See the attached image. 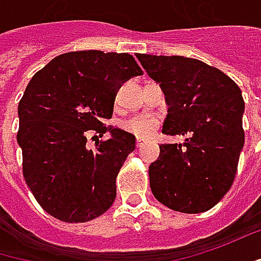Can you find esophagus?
Wrapping results in <instances>:
<instances>
[{
	"mask_svg": "<svg viewBox=\"0 0 261 261\" xmlns=\"http://www.w3.org/2000/svg\"><path fill=\"white\" fill-rule=\"evenodd\" d=\"M143 143H145V140H143L142 137H137V140H136V146H137V147H140Z\"/></svg>",
	"mask_w": 261,
	"mask_h": 261,
	"instance_id": "obj_1",
	"label": "esophagus"
}]
</instances>
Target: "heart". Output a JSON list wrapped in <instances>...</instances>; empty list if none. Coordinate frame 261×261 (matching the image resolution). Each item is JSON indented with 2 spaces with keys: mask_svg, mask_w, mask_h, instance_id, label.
<instances>
[{
  "mask_svg": "<svg viewBox=\"0 0 261 261\" xmlns=\"http://www.w3.org/2000/svg\"><path fill=\"white\" fill-rule=\"evenodd\" d=\"M122 128L137 137H149L158 128V121L156 118L149 115L133 116L130 119L124 121Z\"/></svg>",
  "mask_w": 261,
  "mask_h": 261,
  "instance_id": "1",
  "label": "heart"
}]
</instances>
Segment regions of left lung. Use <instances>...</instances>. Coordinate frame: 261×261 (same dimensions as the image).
Instances as JSON below:
<instances>
[{"mask_svg": "<svg viewBox=\"0 0 261 261\" xmlns=\"http://www.w3.org/2000/svg\"><path fill=\"white\" fill-rule=\"evenodd\" d=\"M162 88L168 114L162 133L186 136L183 147L161 145L149 165L153 196L174 211L213 208L230 189L244 147V99L226 73L183 56L136 54Z\"/></svg>", "mask_w": 261, "mask_h": 261, "instance_id": "1", "label": "left lung"}]
</instances>
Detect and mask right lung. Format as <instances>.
I'll return each instance as SVG.
<instances>
[{"mask_svg": "<svg viewBox=\"0 0 261 261\" xmlns=\"http://www.w3.org/2000/svg\"><path fill=\"white\" fill-rule=\"evenodd\" d=\"M143 72L128 53L99 50L54 57L38 70L19 101L17 143L26 185L50 216L84 223L114 204L116 176L136 149V137L103 127L118 90ZM111 137L86 147L88 132Z\"/></svg>", "mask_w": 261, "mask_h": 261, "instance_id": "right-lung-1", "label": "right lung"}]
</instances>
